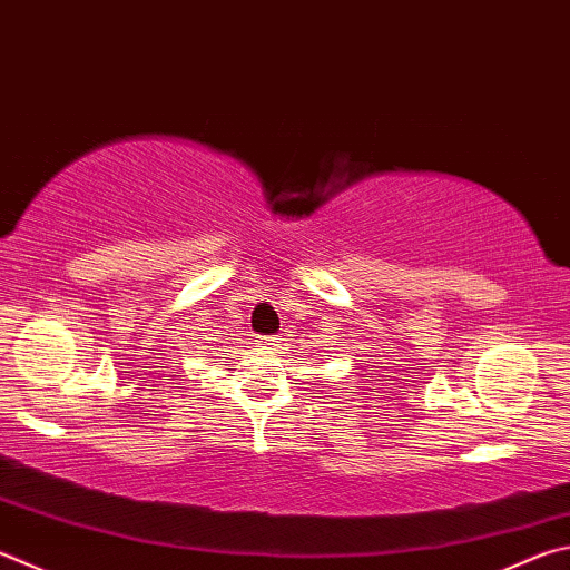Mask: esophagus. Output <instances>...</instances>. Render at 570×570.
Masks as SVG:
<instances>
[{
    "instance_id": "34e87169",
    "label": "esophagus",
    "mask_w": 570,
    "mask_h": 570,
    "mask_svg": "<svg viewBox=\"0 0 570 570\" xmlns=\"http://www.w3.org/2000/svg\"><path fill=\"white\" fill-rule=\"evenodd\" d=\"M276 346H278V338L276 336H258V348L274 351Z\"/></svg>"
}]
</instances>
